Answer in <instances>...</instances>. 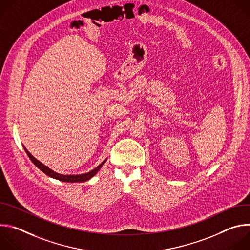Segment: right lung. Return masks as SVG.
<instances>
[{
  "label": "right lung",
  "instance_id": "right-lung-1",
  "mask_svg": "<svg viewBox=\"0 0 250 250\" xmlns=\"http://www.w3.org/2000/svg\"><path fill=\"white\" fill-rule=\"evenodd\" d=\"M26 154L28 155L29 159L32 161V163L37 166L39 169H41V171H42L45 175H47L48 177H51L53 178V179H56V180H59L61 182H67V183H80V182H86L88 180H90L92 177H94L98 171L101 169V167L104 165V163L106 161V158L101 163L99 164L96 168H94L93 170L87 172V173H82V174H77V175H71V174H60V173H57L55 171H53L52 169H50L49 167H47L46 165H44L43 163H42L41 161H39L37 158L33 157L28 151L27 149L23 146Z\"/></svg>",
  "mask_w": 250,
  "mask_h": 250
}]
</instances>
